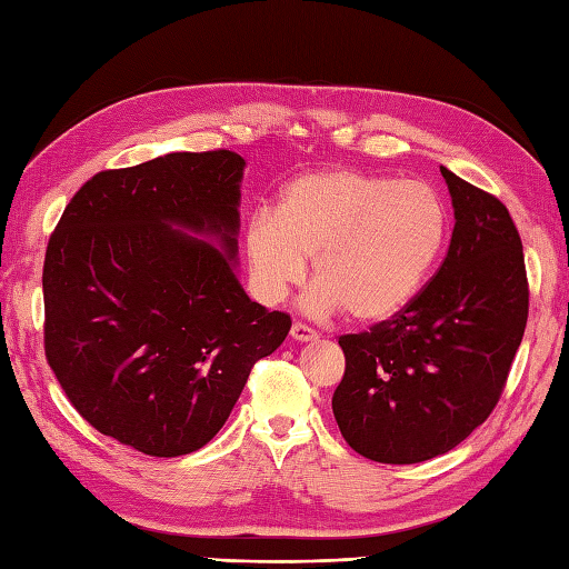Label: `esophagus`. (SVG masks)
<instances>
[{"instance_id": "1", "label": "esophagus", "mask_w": 569, "mask_h": 569, "mask_svg": "<svg viewBox=\"0 0 569 569\" xmlns=\"http://www.w3.org/2000/svg\"><path fill=\"white\" fill-rule=\"evenodd\" d=\"M290 339H296V341H312V339H317V332H315V329H310L308 325L296 322L293 327H290Z\"/></svg>"}]
</instances>
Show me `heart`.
<instances>
[{
    "instance_id": "heart-1",
    "label": "heart",
    "mask_w": 569,
    "mask_h": 569,
    "mask_svg": "<svg viewBox=\"0 0 569 569\" xmlns=\"http://www.w3.org/2000/svg\"><path fill=\"white\" fill-rule=\"evenodd\" d=\"M446 234L448 210L427 181L312 171L288 183L273 213L247 222L249 288L273 306L306 276L302 257H312L310 312L345 308L353 322H386L417 296Z\"/></svg>"
}]
</instances>
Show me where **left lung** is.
I'll return each instance as SVG.
<instances>
[{"mask_svg": "<svg viewBox=\"0 0 569 569\" xmlns=\"http://www.w3.org/2000/svg\"><path fill=\"white\" fill-rule=\"evenodd\" d=\"M453 203L448 254L425 290L371 332L339 337L341 436L376 463L448 453L490 417L523 339L528 281L507 206L441 167Z\"/></svg>", "mask_w": 569, "mask_h": 569, "instance_id": "obj_1", "label": "left lung"}]
</instances>
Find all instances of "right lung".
Wrapping results in <instances>:
<instances>
[{"mask_svg": "<svg viewBox=\"0 0 569 569\" xmlns=\"http://www.w3.org/2000/svg\"><path fill=\"white\" fill-rule=\"evenodd\" d=\"M244 164L213 150L99 171L48 242V363L91 427L140 453L203 448L290 329L237 276Z\"/></svg>", "mask_w": 569, "mask_h": 569, "instance_id": "obj_1", "label": "right lung"}]
</instances>
